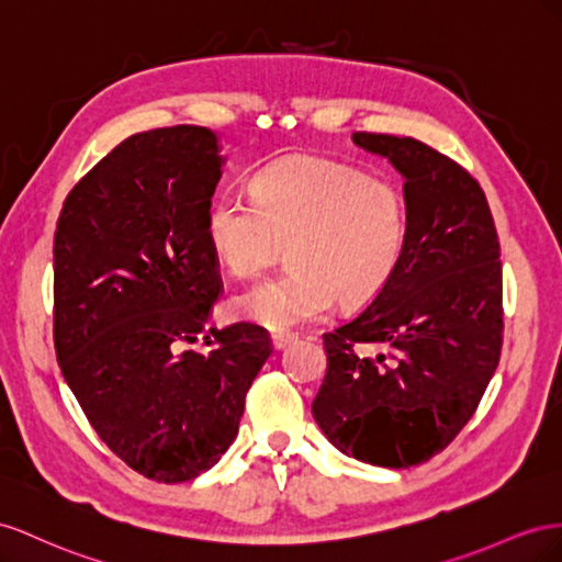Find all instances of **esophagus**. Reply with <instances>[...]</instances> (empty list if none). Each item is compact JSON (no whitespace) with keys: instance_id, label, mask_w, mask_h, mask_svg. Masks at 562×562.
<instances>
[{"instance_id":"obj_1","label":"esophagus","mask_w":562,"mask_h":562,"mask_svg":"<svg viewBox=\"0 0 562 562\" xmlns=\"http://www.w3.org/2000/svg\"><path fill=\"white\" fill-rule=\"evenodd\" d=\"M294 341V334H272V348L282 350L286 344Z\"/></svg>"}]
</instances>
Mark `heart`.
Returning a JSON list of instances; mask_svg holds the SVG:
<instances>
[{"mask_svg":"<svg viewBox=\"0 0 562 562\" xmlns=\"http://www.w3.org/2000/svg\"><path fill=\"white\" fill-rule=\"evenodd\" d=\"M254 198L221 192L206 212V239L233 276L282 259L292 270L233 301L237 317L290 331L325 317L334 301L370 306L397 276L409 239V202L391 176L334 159L292 155L254 176Z\"/></svg>","mask_w":562,"mask_h":562,"instance_id":"heart-1","label":"heart"}]
</instances>
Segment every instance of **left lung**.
<instances>
[{
  "mask_svg": "<svg viewBox=\"0 0 562 562\" xmlns=\"http://www.w3.org/2000/svg\"><path fill=\"white\" fill-rule=\"evenodd\" d=\"M352 140L405 176L409 239L389 290L323 334L327 374L313 416L344 454L409 469L459 436L499 364V235L483 188L452 157L409 136ZM364 345L384 352L362 357Z\"/></svg>",
  "mask_w": 562,
  "mask_h": 562,
  "instance_id": "obj_1",
  "label": "left lung"
}]
</instances>
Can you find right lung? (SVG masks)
I'll return each mask as SVG.
<instances>
[{"instance_id":"add662e5","label":"right lung","mask_w":562,"mask_h":562,"mask_svg":"<svg viewBox=\"0 0 562 562\" xmlns=\"http://www.w3.org/2000/svg\"><path fill=\"white\" fill-rule=\"evenodd\" d=\"M221 179L216 136L179 124L134 134L63 204L54 237V346L101 440L157 483H188L237 436L272 352L263 327L210 329L223 294L206 212Z\"/></svg>"}]
</instances>
